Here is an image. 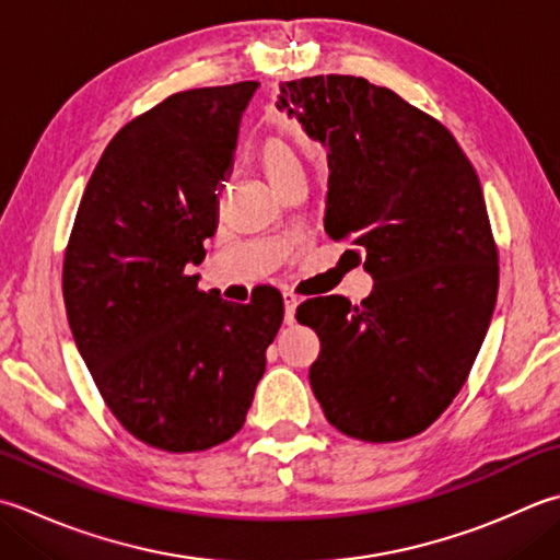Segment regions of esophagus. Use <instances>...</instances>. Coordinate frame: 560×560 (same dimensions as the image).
<instances>
[{
  "instance_id": "obj_1",
  "label": "esophagus",
  "mask_w": 560,
  "mask_h": 560,
  "mask_svg": "<svg viewBox=\"0 0 560 560\" xmlns=\"http://www.w3.org/2000/svg\"><path fill=\"white\" fill-rule=\"evenodd\" d=\"M295 305H299V299L293 293H283V323L287 325L295 323Z\"/></svg>"
}]
</instances>
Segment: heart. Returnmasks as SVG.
<instances>
[{"instance_id":"obj_1","label":"heart","mask_w":560,"mask_h":560,"mask_svg":"<svg viewBox=\"0 0 560 560\" xmlns=\"http://www.w3.org/2000/svg\"><path fill=\"white\" fill-rule=\"evenodd\" d=\"M259 158L277 189L283 182L295 177V174H303L299 155H295V150L283 138H267L261 142Z\"/></svg>"}]
</instances>
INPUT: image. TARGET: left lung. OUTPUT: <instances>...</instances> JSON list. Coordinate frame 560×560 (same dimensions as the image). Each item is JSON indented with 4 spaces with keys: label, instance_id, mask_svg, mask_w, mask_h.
<instances>
[{
    "label": "left lung",
    "instance_id": "left-lung-1",
    "mask_svg": "<svg viewBox=\"0 0 560 560\" xmlns=\"http://www.w3.org/2000/svg\"><path fill=\"white\" fill-rule=\"evenodd\" d=\"M277 106L327 148L325 230L374 277L361 305L327 295L295 313L320 337L313 393L347 436L408 440L464 388L495 308L478 174L440 120L364 77L283 82Z\"/></svg>",
    "mask_w": 560,
    "mask_h": 560
}]
</instances>
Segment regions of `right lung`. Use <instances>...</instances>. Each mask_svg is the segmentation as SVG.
Segmentation results:
<instances>
[{
  "label": "right lung",
  "mask_w": 560,
  "mask_h": 560,
  "mask_svg": "<svg viewBox=\"0 0 560 560\" xmlns=\"http://www.w3.org/2000/svg\"><path fill=\"white\" fill-rule=\"evenodd\" d=\"M257 86L177 92L128 120L98 158L65 247V311L106 408L170 454L240 432L283 320L277 289L240 305L189 273L218 228L215 191Z\"/></svg>",
  "instance_id": "1"
}]
</instances>
